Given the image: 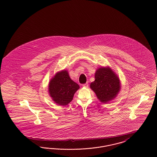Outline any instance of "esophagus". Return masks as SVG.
Returning <instances> with one entry per match:
<instances>
[{"label":"esophagus","instance_id":"1","mask_svg":"<svg viewBox=\"0 0 157 157\" xmlns=\"http://www.w3.org/2000/svg\"><path fill=\"white\" fill-rule=\"evenodd\" d=\"M82 86H83V87L88 88V83H85V84H83Z\"/></svg>","mask_w":157,"mask_h":157}]
</instances>
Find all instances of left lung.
I'll return each instance as SVG.
<instances>
[{
  "label": "left lung",
  "instance_id": "1",
  "mask_svg": "<svg viewBox=\"0 0 157 157\" xmlns=\"http://www.w3.org/2000/svg\"><path fill=\"white\" fill-rule=\"evenodd\" d=\"M90 88L100 101L107 103L117 96L121 90V83L118 76L109 67H98Z\"/></svg>",
  "mask_w": 157,
  "mask_h": 157
}]
</instances>
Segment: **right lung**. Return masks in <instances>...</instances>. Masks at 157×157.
Listing matches in <instances>:
<instances>
[{"label":"right lung","mask_w":157,"mask_h":157,"mask_svg":"<svg viewBox=\"0 0 157 157\" xmlns=\"http://www.w3.org/2000/svg\"><path fill=\"white\" fill-rule=\"evenodd\" d=\"M79 88V85L71 79L68 71L62 70L57 72L50 80L48 92L56 103L65 106L72 100L74 94Z\"/></svg>","instance_id":"add662e5"}]
</instances>
